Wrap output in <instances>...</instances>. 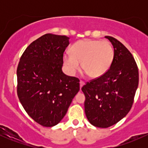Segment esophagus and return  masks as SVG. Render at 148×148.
<instances>
[{
  "instance_id": "esophagus-1",
  "label": "esophagus",
  "mask_w": 148,
  "mask_h": 148,
  "mask_svg": "<svg viewBox=\"0 0 148 148\" xmlns=\"http://www.w3.org/2000/svg\"><path fill=\"white\" fill-rule=\"evenodd\" d=\"M79 84H80V88H82L84 86V82H82V81H80Z\"/></svg>"
}]
</instances>
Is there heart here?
Segmentation results:
<instances>
[{
    "instance_id": "obj_1",
    "label": "heart",
    "mask_w": 148,
    "mask_h": 148,
    "mask_svg": "<svg viewBox=\"0 0 148 148\" xmlns=\"http://www.w3.org/2000/svg\"><path fill=\"white\" fill-rule=\"evenodd\" d=\"M114 50L107 41L82 39L71 48V53L65 52L63 62L70 75H74L82 67L92 78L104 75L111 66Z\"/></svg>"
}]
</instances>
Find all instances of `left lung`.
<instances>
[{
  "instance_id": "1",
  "label": "left lung",
  "mask_w": 148,
  "mask_h": 148,
  "mask_svg": "<svg viewBox=\"0 0 148 148\" xmlns=\"http://www.w3.org/2000/svg\"><path fill=\"white\" fill-rule=\"evenodd\" d=\"M114 48V59L108 71L86 83L84 111L92 125L107 128L127 114L138 86V66L132 53L116 38L107 36Z\"/></svg>"
}]
</instances>
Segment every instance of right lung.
I'll return each instance as SVG.
<instances>
[{"instance_id":"1","label":"right lung","mask_w":148,"mask_h":148,"mask_svg":"<svg viewBox=\"0 0 148 148\" xmlns=\"http://www.w3.org/2000/svg\"><path fill=\"white\" fill-rule=\"evenodd\" d=\"M66 36L46 34L31 43L17 69V93L28 115L44 127L57 125L79 91V80L62 71Z\"/></svg>"}]
</instances>
